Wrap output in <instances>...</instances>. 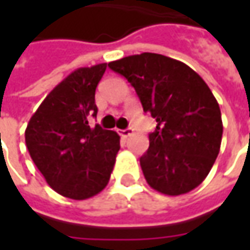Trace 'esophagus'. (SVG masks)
<instances>
[{
	"instance_id": "1",
	"label": "esophagus",
	"mask_w": 250,
	"mask_h": 250,
	"mask_svg": "<svg viewBox=\"0 0 250 250\" xmlns=\"http://www.w3.org/2000/svg\"><path fill=\"white\" fill-rule=\"evenodd\" d=\"M132 133H133V129H132V128H126V129L120 130V135L122 136V138H128V136H130Z\"/></svg>"
}]
</instances>
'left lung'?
Segmentation results:
<instances>
[{
	"label": "left lung",
	"mask_w": 250,
	"mask_h": 250,
	"mask_svg": "<svg viewBox=\"0 0 250 250\" xmlns=\"http://www.w3.org/2000/svg\"><path fill=\"white\" fill-rule=\"evenodd\" d=\"M133 86L157 126L140 157L147 184L168 196L199 187L216 161L223 121L216 97L187 63L154 53L108 63Z\"/></svg>",
	"instance_id": "obj_1"
}]
</instances>
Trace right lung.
<instances>
[{"label": "right lung", "instance_id": "obj_1", "mask_svg": "<svg viewBox=\"0 0 250 250\" xmlns=\"http://www.w3.org/2000/svg\"><path fill=\"white\" fill-rule=\"evenodd\" d=\"M107 63L79 68L57 84L24 130L29 154L47 184L60 195L84 200L107 187L120 150L114 130L91 128L97 115L96 87Z\"/></svg>", "mask_w": 250, "mask_h": 250}]
</instances>
